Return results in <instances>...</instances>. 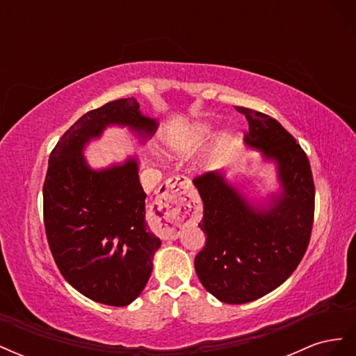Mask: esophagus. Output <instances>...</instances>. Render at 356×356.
<instances>
[{
	"label": "esophagus",
	"instance_id": "obj_1",
	"mask_svg": "<svg viewBox=\"0 0 356 356\" xmlns=\"http://www.w3.org/2000/svg\"><path fill=\"white\" fill-rule=\"evenodd\" d=\"M190 181L184 177H174L160 186L154 211L161 239H178L181 229L190 217Z\"/></svg>",
	"mask_w": 356,
	"mask_h": 356
}]
</instances>
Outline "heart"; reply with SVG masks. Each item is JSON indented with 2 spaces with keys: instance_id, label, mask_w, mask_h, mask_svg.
I'll list each match as a JSON object with an SVG mask.
<instances>
[{
  "instance_id": "b5f03b06",
  "label": "heart",
  "mask_w": 356,
  "mask_h": 356,
  "mask_svg": "<svg viewBox=\"0 0 356 356\" xmlns=\"http://www.w3.org/2000/svg\"><path fill=\"white\" fill-rule=\"evenodd\" d=\"M211 129L207 124H196L193 127V131L182 138H170L168 141L169 149L174 152L177 154H184L187 153L188 149H191L196 144L202 143L203 139H207V136H209Z\"/></svg>"
}]
</instances>
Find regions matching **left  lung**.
<instances>
[{
	"mask_svg": "<svg viewBox=\"0 0 356 356\" xmlns=\"http://www.w3.org/2000/svg\"><path fill=\"white\" fill-rule=\"evenodd\" d=\"M236 110L250 124L245 147L273 165L277 190L255 195L254 184L232 181L225 168L193 181L203 202L199 227L207 234L196 273L208 293L229 305L260 298L293 275L307 250L315 211L310 165L296 139L272 117Z\"/></svg>",
	"mask_w": 356,
	"mask_h": 356,
	"instance_id": "8db88e82",
	"label": "left lung"
}]
</instances>
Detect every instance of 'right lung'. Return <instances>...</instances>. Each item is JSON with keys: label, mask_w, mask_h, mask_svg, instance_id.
I'll list each match as a JSON object with an SVG mask.
<instances>
[{"label": "right lung", "mask_w": 356, "mask_h": 356, "mask_svg": "<svg viewBox=\"0 0 356 356\" xmlns=\"http://www.w3.org/2000/svg\"><path fill=\"white\" fill-rule=\"evenodd\" d=\"M108 127H124L143 145L157 131L135 98L81 115L49 157L42 187L50 251L68 284L96 303L123 307L143 293L161 241L145 222L139 160L92 168L84 149Z\"/></svg>", "instance_id": "1"}]
</instances>
